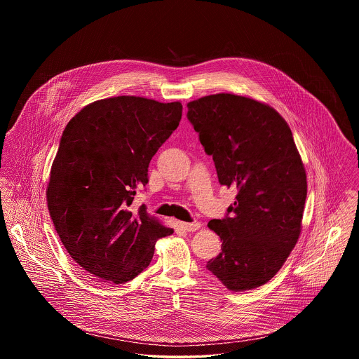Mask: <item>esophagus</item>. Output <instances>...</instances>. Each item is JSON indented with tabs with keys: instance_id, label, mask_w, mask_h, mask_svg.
<instances>
[{
	"instance_id": "1",
	"label": "esophagus",
	"mask_w": 359,
	"mask_h": 359,
	"mask_svg": "<svg viewBox=\"0 0 359 359\" xmlns=\"http://www.w3.org/2000/svg\"><path fill=\"white\" fill-rule=\"evenodd\" d=\"M180 227L184 230V231H196L201 229V223L192 222V223H180Z\"/></svg>"
}]
</instances>
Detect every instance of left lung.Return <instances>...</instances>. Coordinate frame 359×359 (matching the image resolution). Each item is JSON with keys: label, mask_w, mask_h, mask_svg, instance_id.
Wrapping results in <instances>:
<instances>
[{"label": "left lung", "mask_w": 359, "mask_h": 359, "mask_svg": "<svg viewBox=\"0 0 359 359\" xmlns=\"http://www.w3.org/2000/svg\"><path fill=\"white\" fill-rule=\"evenodd\" d=\"M187 118L219 183L236 202L208 227L222 241L205 268L230 290H253L277 273L294 248L307 198V175L288 123L269 104L214 94L187 104Z\"/></svg>", "instance_id": "8db88e82"}]
</instances>
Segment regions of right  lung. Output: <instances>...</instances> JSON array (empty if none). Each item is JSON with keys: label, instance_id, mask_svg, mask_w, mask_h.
Masks as SVG:
<instances>
[{"label": "right lung", "instance_id": "obj_1", "mask_svg": "<svg viewBox=\"0 0 359 359\" xmlns=\"http://www.w3.org/2000/svg\"><path fill=\"white\" fill-rule=\"evenodd\" d=\"M182 111L180 102L121 95L87 104L67 123L47 203L66 250L91 276L114 284L133 280L151 264L156 241L173 233L145 205H130Z\"/></svg>", "mask_w": 359, "mask_h": 359}]
</instances>
